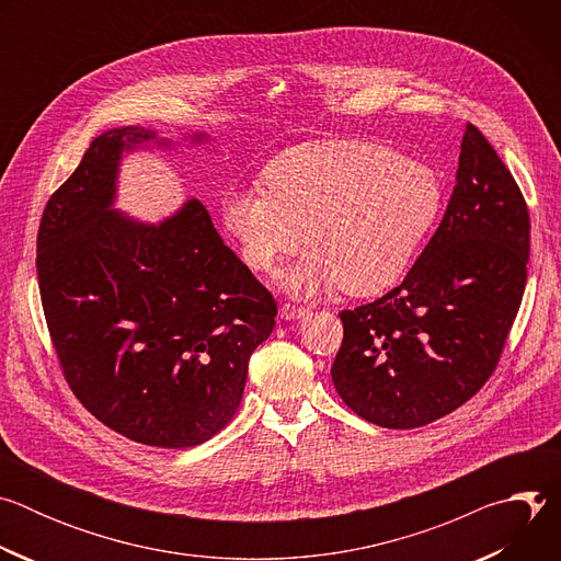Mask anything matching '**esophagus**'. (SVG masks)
<instances>
[{"label":"esophagus","instance_id":"esophagus-1","mask_svg":"<svg viewBox=\"0 0 561 561\" xmlns=\"http://www.w3.org/2000/svg\"><path fill=\"white\" fill-rule=\"evenodd\" d=\"M279 312H282V319H301V317H308V308H304V306H295V304H284L282 308H279Z\"/></svg>","mask_w":561,"mask_h":561}]
</instances>
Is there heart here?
<instances>
[{"label":"heart","instance_id":"1","mask_svg":"<svg viewBox=\"0 0 561 561\" xmlns=\"http://www.w3.org/2000/svg\"><path fill=\"white\" fill-rule=\"evenodd\" d=\"M264 188L228 193L224 230L242 262L279 271L308 237V257L286 288L317 295L340 288L375 297L407 275L439 219V175L392 148L329 139L290 148L264 169Z\"/></svg>","mask_w":561,"mask_h":561}]
</instances>
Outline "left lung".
Masks as SVG:
<instances>
[{
	"instance_id": "obj_1",
	"label": "left lung",
	"mask_w": 561,
	"mask_h": 561,
	"mask_svg": "<svg viewBox=\"0 0 561 561\" xmlns=\"http://www.w3.org/2000/svg\"><path fill=\"white\" fill-rule=\"evenodd\" d=\"M530 219L511 171L472 124L457 184L404 282L342 310L331 375L346 407L381 428L426 426L493 375L526 288Z\"/></svg>"
}]
</instances>
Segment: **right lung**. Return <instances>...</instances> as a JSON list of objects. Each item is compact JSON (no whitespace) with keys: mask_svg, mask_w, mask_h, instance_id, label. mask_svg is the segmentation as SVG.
<instances>
[{"mask_svg":"<svg viewBox=\"0 0 561 561\" xmlns=\"http://www.w3.org/2000/svg\"><path fill=\"white\" fill-rule=\"evenodd\" d=\"M148 141L157 133L141 126L102 133L50 195L37 232L39 295L61 373L87 411L133 442L188 448L234 415L277 304L199 199L159 224L113 208L122 152Z\"/></svg>","mask_w":561,"mask_h":561,"instance_id":"obj_1","label":"right lung"}]
</instances>
